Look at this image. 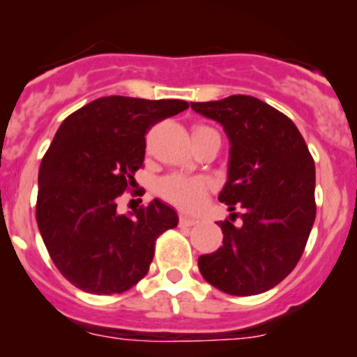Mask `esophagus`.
Masks as SVG:
<instances>
[{
	"mask_svg": "<svg viewBox=\"0 0 357 357\" xmlns=\"http://www.w3.org/2000/svg\"><path fill=\"white\" fill-rule=\"evenodd\" d=\"M198 223H199L198 220L191 218V216H186V215H183L181 218H179V225H181V227H195V225Z\"/></svg>",
	"mask_w": 357,
	"mask_h": 357,
	"instance_id": "esophagus-1",
	"label": "esophagus"
}]
</instances>
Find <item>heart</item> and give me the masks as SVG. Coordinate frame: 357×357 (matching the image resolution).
<instances>
[{
    "label": "heart",
    "mask_w": 357,
    "mask_h": 357,
    "mask_svg": "<svg viewBox=\"0 0 357 357\" xmlns=\"http://www.w3.org/2000/svg\"><path fill=\"white\" fill-rule=\"evenodd\" d=\"M196 129H203V127H196ZM208 190H210L208 179L191 178L184 174H171L158 184L159 195L183 210H196L202 206Z\"/></svg>",
    "instance_id": "b5f03b06"
}]
</instances>
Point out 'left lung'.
<instances>
[{
    "instance_id": "left-lung-1",
    "label": "left lung",
    "mask_w": 357,
    "mask_h": 357,
    "mask_svg": "<svg viewBox=\"0 0 357 357\" xmlns=\"http://www.w3.org/2000/svg\"><path fill=\"white\" fill-rule=\"evenodd\" d=\"M223 126L230 141L228 179L218 199L241 225L220 221L223 245L198 258L208 284L230 296H257L280 284L304 253L315 220V166L289 117L250 96L191 102Z\"/></svg>"
}]
</instances>
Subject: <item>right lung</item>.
Segmentation results:
<instances>
[{"mask_svg":"<svg viewBox=\"0 0 357 357\" xmlns=\"http://www.w3.org/2000/svg\"><path fill=\"white\" fill-rule=\"evenodd\" d=\"M188 107L110 96L61 122L40 165L36 223L53 264L80 290H129L149 270L158 236L178 227L161 199L121 215L117 198L142 167L147 130Z\"/></svg>","mask_w":357,"mask_h":357,"instance_id":"add662e5","label":"right lung"}]
</instances>
